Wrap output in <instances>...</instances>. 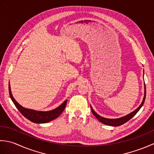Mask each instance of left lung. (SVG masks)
Instances as JSON below:
<instances>
[{"label":"left lung","mask_w":154,"mask_h":154,"mask_svg":"<svg viewBox=\"0 0 154 154\" xmlns=\"http://www.w3.org/2000/svg\"><path fill=\"white\" fill-rule=\"evenodd\" d=\"M146 85H145V83H144V97H143V98L142 102L141 104H140V105L138 108H137V109L135 110H134L133 112H132L131 113L127 114V115L124 116L119 118V119H106V118L100 116L99 114H98L95 112V111L93 110V107L91 106V111H92V112L94 114V116L97 118L98 120H99L100 122L106 124V125L112 126H120V125H122L123 124L126 123L129 120L131 119L133 116H134L135 114L138 112L140 109H141V107L143 106V103H144V101H145V99H146Z\"/></svg>","instance_id":"left-lung-1"}]
</instances>
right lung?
Instances as JSON below:
<instances>
[{"mask_svg":"<svg viewBox=\"0 0 154 154\" xmlns=\"http://www.w3.org/2000/svg\"><path fill=\"white\" fill-rule=\"evenodd\" d=\"M8 89L10 97H11V100H12L13 103L14 104L16 107L17 108V109L21 112V114L25 118H26L27 119L30 120L31 122L34 123H47L55 119L56 118L60 116L62 113V112L64 110L65 106H66L67 103V100H65L63 103L60 104V105L57 107L56 109L49 111H38L30 109H26V108H24L21 106L20 104L14 99V98L13 97L11 92L10 83L8 85Z\"/></svg>","mask_w":154,"mask_h":154,"instance_id":"add662e5","label":"right lung"}]
</instances>
